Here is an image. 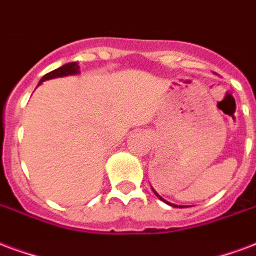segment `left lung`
Instances as JSON below:
<instances>
[{"label":"left lung","mask_w":256,"mask_h":256,"mask_svg":"<svg viewBox=\"0 0 256 256\" xmlns=\"http://www.w3.org/2000/svg\"><path fill=\"white\" fill-rule=\"evenodd\" d=\"M153 191H154V190H153ZM154 194H156V196H158V198H160V200H164V202H166V204H168V205H171V206H174V208H178V205H172V204H170V202H166V200H162V196H158V194H157L156 191H154ZM179 208H183V206H179Z\"/></svg>","instance_id":"1"}]
</instances>
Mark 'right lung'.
<instances>
[{
    "mask_svg": "<svg viewBox=\"0 0 256 256\" xmlns=\"http://www.w3.org/2000/svg\"><path fill=\"white\" fill-rule=\"evenodd\" d=\"M80 66L77 65V62H70V64H66V65L60 66L58 69L52 70L50 73H47L40 78L39 81V84L40 85L43 81L46 80H51V78H56V77H65V76H72V74H77V73H80Z\"/></svg>",
    "mask_w": 256,
    "mask_h": 256,
    "instance_id": "add662e5",
    "label": "right lung"
}]
</instances>
